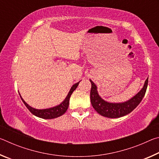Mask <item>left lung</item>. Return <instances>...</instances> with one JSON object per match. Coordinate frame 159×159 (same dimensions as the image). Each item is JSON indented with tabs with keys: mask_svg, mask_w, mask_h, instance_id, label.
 I'll return each mask as SVG.
<instances>
[{
	"mask_svg": "<svg viewBox=\"0 0 159 159\" xmlns=\"http://www.w3.org/2000/svg\"><path fill=\"white\" fill-rule=\"evenodd\" d=\"M90 81L92 85L90 90V101L92 106L99 114L111 118L122 117L133 111L143 99L148 85V79H147L143 88L133 98L124 102L111 103L104 100L99 95L96 85L91 80Z\"/></svg>",
	"mask_w": 159,
	"mask_h": 159,
	"instance_id": "obj_1",
	"label": "left lung"
}]
</instances>
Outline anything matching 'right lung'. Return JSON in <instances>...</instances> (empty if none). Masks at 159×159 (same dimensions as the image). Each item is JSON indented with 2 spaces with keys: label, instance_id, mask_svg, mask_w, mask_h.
I'll return each mask as SVG.
<instances>
[{
  "label": "right lung",
  "instance_id": "right-lung-1",
  "mask_svg": "<svg viewBox=\"0 0 159 159\" xmlns=\"http://www.w3.org/2000/svg\"><path fill=\"white\" fill-rule=\"evenodd\" d=\"M79 83L80 81L75 83V84L72 86L71 89H70V91L69 92L68 95L66 96V98L61 104H59V105L51 107V108H48V109H37L33 108V107L29 106V104L26 103L25 100H24L21 97L20 94V95L21 100H22V102H24V104H25V106L27 107V109L30 111L31 114H33L37 117L44 118V119H52V118H55L59 116H61V115H63L64 113L66 111V110L69 107L70 97H71V94L73 93L74 91L76 89V88L78 87V85H79Z\"/></svg>",
  "mask_w": 159,
  "mask_h": 159
}]
</instances>
